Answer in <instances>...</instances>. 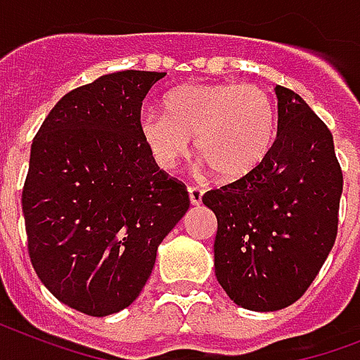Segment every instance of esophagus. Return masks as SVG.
<instances>
[{
	"mask_svg": "<svg viewBox=\"0 0 360 360\" xmlns=\"http://www.w3.org/2000/svg\"><path fill=\"white\" fill-rule=\"evenodd\" d=\"M188 193H189V202L193 206H199L202 202V189L199 188H188Z\"/></svg>",
	"mask_w": 360,
	"mask_h": 360,
	"instance_id": "obj_1",
	"label": "esophagus"
}]
</instances>
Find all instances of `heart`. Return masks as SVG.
Returning a JSON list of instances; mask_svg holds the SVG:
<instances>
[{
    "label": "heart",
    "mask_w": 360,
    "mask_h": 360,
    "mask_svg": "<svg viewBox=\"0 0 360 360\" xmlns=\"http://www.w3.org/2000/svg\"><path fill=\"white\" fill-rule=\"evenodd\" d=\"M163 107L165 112L142 110L139 133L165 171L186 158L193 135L202 163L227 180L248 176L274 146L278 112L257 84H184L167 94Z\"/></svg>",
    "instance_id": "heart-1"
}]
</instances>
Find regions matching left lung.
I'll use <instances>...</instances> for the list:
<instances>
[{
    "instance_id": "8db88e82",
    "label": "left lung",
    "mask_w": 360,
    "mask_h": 360,
    "mask_svg": "<svg viewBox=\"0 0 360 360\" xmlns=\"http://www.w3.org/2000/svg\"><path fill=\"white\" fill-rule=\"evenodd\" d=\"M274 91L278 133L269 158L202 195L218 218L216 278L252 311L281 310L304 295L336 240L344 188L327 125L299 94Z\"/></svg>"
}]
</instances>
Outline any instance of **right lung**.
<instances>
[{"label":"right lung","mask_w":360,"mask_h":360,"mask_svg":"<svg viewBox=\"0 0 360 360\" xmlns=\"http://www.w3.org/2000/svg\"><path fill=\"white\" fill-rule=\"evenodd\" d=\"M165 73L120 71L69 91L33 139L22 212L39 280L77 311L105 317L141 295L158 248L189 208L186 186L139 133Z\"/></svg>","instance_id":"add662e5"}]
</instances>
